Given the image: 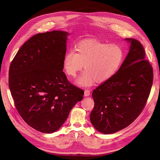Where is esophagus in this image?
<instances>
[{"label": "esophagus", "instance_id": "esophagus-1", "mask_svg": "<svg viewBox=\"0 0 160 160\" xmlns=\"http://www.w3.org/2000/svg\"><path fill=\"white\" fill-rule=\"evenodd\" d=\"M90 95V91L88 89H86L84 91V96L85 97H88Z\"/></svg>", "mask_w": 160, "mask_h": 160}]
</instances>
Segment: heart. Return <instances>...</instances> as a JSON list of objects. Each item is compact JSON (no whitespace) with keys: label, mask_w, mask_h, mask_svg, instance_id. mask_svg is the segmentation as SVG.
<instances>
[{"label":"heart","mask_w":160,"mask_h":160,"mask_svg":"<svg viewBox=\"0 0 160 160\" xmlns=\"http://www.w3.org/2000/svg\"><path fill=\"white\" fill-rule=\"evenodd\" d=\"M63 57V66L67 74L74 78L83 65L84 71L77 80L81 87H90L96 82H104L115 74L124 60L122 48L116 44L90 40L81 42Z\"/></svg>","instance_id":"heart-1"}]
</instances>
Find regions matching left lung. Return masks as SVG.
<instances>
[{"mask_svg": "<svg viewBox=\"0 0 160 160\" xmlns=\"http://www.w3.org/2000/svg\"><path fill=\"white\" fill-rule=\"evenodd\" d=\"M130 42V51L120 69L110 79L93 90L95 106L90 121L97 130L113 133L135 121L143 110L153 82V69L145 59L140 42Z\"/></svg>", "mask_w": 160, "mask_h": 160, "instance_id": "obj_1", "label": "left lung"}]
</instances>
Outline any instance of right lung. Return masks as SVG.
I'll return each instance as SVG.
<instances>
[{
	"mask_svg": "<svg viewBox=\"0 0 160 160\" xmlns=\"http://www.w3.org/2000/svg\"><path fill=\"white\" fill-rule=\"evenodd\" d=\"M68 35L55 30L37 33L22 45L10 66L8 83L17 110L41 132L60 128L84 93L63 71Z\"/></svg>",
	"mask_w": 160,
	"mask_h": 160,
	"instance_id": "right-lung-1",
	"label": "right lung"
}]
</instances>
